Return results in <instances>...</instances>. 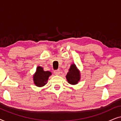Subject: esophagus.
I'll list each match as a JSON object with an SVG mask.
<instances>
[{
  "instance_id": "esophagus-1",
  "label": "esophagus",
  "mask_w": 121,
  "mask_h": 121,
  "mask_svg": "<svg viewBox=\"0 0 121 121\" xmlns=\"http://www.w3.org/2000/svg\"><path fill=\"white\" fill-rule=\"evenodd\" d=\"M54 74H55V75H58L59 74H60V70H56L54 71Z\"/></svg>"
}]
</instances>
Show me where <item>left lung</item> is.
<instances>
[{"label":"left lung","mask_w":121,"mask_h":121,"mask_svg":"<svg viewBox=\"0 0 121 121\" xmlns=\"http://www.w3.org/2000/svg\"><path fill=\"white\" fill-rule=\"evenodd\" d=\"M66 79L70 84L75 85L78 83L80 79V74L75 64L70 65L69 72L66 75Z\"/></svg>","instance_id":"obj_1"}]
</instances>
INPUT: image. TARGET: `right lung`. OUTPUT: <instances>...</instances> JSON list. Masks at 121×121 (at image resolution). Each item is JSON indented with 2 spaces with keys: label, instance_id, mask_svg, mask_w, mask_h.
<instances>
[{
  "label": "right lung",
  "instance_id": "add662e5",
  "mask_svg": "<svg viewBox=\"0 0 121 121\" xmlns=\"http://www.w3.org/2000/svg\"><path fill=\"white\" fill-rule=\"evenodd\" d=\"M51 75V72L49 71H44L42 67L39 66L33 77L35 84L38 87L43 86L47 84L48 78Z\"/></svg>",
  "mask_w": 121,
  "mask_h": 121
}]
</instances>
